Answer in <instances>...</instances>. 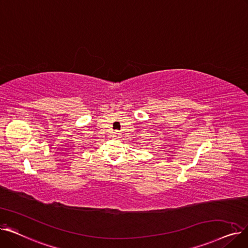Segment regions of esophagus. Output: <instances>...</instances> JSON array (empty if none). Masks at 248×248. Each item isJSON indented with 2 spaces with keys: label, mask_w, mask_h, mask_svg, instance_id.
I'll return each instance as SVG.
<instances>
[{
  "label": "esophagus",
  "mask_w": 248,
  "mask_h": 248,
  "mask_svg": "<svg viewBox=\"0 0 248 248\" xmlns=\"http://www.w3.org/2000/svg\"><path fill=\"white\" fill-rule=\"evenodd\" d=\"M112 138H113V139H115V140H120V139L122 138V137H121V133H120V132H117V131H116V132H114V133H113Z\"/></svg>",
  "instance_id": "34e87169"
}]
</instances>
